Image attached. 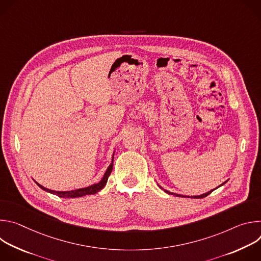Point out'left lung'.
I'll list each match as a JSON object with an SVG mask.
<instances>
[{"mask_svg": "<svg viewBox=\"0 0 261 261\" xmlns=\"http://www.w3.org/2000/svg\"><path fill=\"white\" fill-rule=\"evenodd\" d=\"M227 181V180H226ZM226 181H224L223 184H221L220 186H218L217 188H219V187H221V186H223L224 185ZM159 186V188H161L162 190H164V192H166V193H168V194H173V195H175V196H178V197H190V196H186V195H181V194H176V193H172V192H170V191H167V190H165V189H163L160 185H158ZM217 188H215V189H213V190H211V191H208V192H206V193H203V194H201V195H196V196H191V198H203V197H205V196H207L208 194H211L214 190H216Z\"/></svg>", "mask_w": 261, "mask_h": 261, "instance_id": "1", "label": "left lung"}]
</instances>
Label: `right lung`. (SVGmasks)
Returning <instances> with one entry per match:
<instances>
[{"label":"right lung","mask_w":261,"mask_h":261,"mask_svg":"<svg viewBox=\"0 0 261 261\" xmlns=\"http://www.w3.org/2000/svg\"><path fill=\"white\" fill-rule=\"evenodd\" d=\"M114 156H115V152H114V155H113V159H111V163L108 166V168L106 169V171H105L103 177L101 178V180L99 182H96V184H93V185L89 186V187H85V188H81V189H76V190H71V191H55V190H50V189H47V188L43 187V186L40 185L39 182H37V181H35V182L38 185L42 190H44L48 193L55 194L59 197H63V198H75V197H83L85 195L95 194V193L99 192L100 190H102L105 187V185H106L107 179H108V176L110 175L111 171H113Z\"/></svg>","instance_id":"obj_1"}]
</instances>
